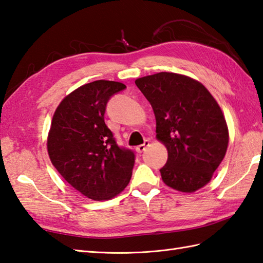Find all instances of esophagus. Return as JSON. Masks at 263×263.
Here are the masks:
<instances>
[{
    "mask_svg": "<svg viewBox=\"0 0 263 263\" xmlns=\"http://www.w3.org/2000/svg\"><path fill=\"white\" fill-rule=\"evenodd\" d=\"M148 145H149V142L148 141H145L144 144L138 145V146L136 147V152H137V153H143V152L146 149V147L148 146Z\"/></svg>",
    "mask_w": 263,
    "mask_h": 263,
    "instance_id": "1",
    "label": "esophagus"
}]
</instances>
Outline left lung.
Instances as JSON below:
<instances>
[{"label": "left lung", "mask_w": 263, "mask_h": 263, "mask_svg": "<svg viewBox=\"0 0 263 263\" xmlns=\"http://www.w3.org/2000/svg\"><path fill=\"white\" fill-rule=\"evenodd\" d=\"M156 119V139L167 149L160 172L167 186L195 192L212 180L229 146V127L206 86L186 75L161 72L135 81Z\"/></svg>", "instance_id": "1"}]
</instances>
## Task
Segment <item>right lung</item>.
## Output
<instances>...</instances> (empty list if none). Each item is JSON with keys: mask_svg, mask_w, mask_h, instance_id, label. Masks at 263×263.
<instances>
[{"mask_svg": "<svg viewBox=\"0 0 263 263\" xmlns=\"http://www.w3.org/2000/svg\"><path fill=\"white\" fill-rule=\"evenodd\" d=\"M125 87L107 80L86 83L64 98L52 116L47 137L52 165L92 200L111 199L132 178L135 155L118 147L104 122L109 98Z\"/></svg>", "mask_w": 263, "mask_h": 263, "instance_id": "1", "label": "right lung"}]
</instances>
